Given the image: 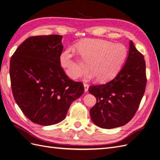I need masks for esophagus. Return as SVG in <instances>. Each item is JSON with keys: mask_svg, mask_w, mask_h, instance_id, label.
Listing matches in <instances>:
<instances>
[{"mask_svg": "<svg viewBox=\"0 0 160 160\" xmlns=\"http://www.w3.org/2000/svg\"><path fill=\"white\" fill-rule=\"evenodd\" d=\"M84 91L85 92H87L88 90V87H89L88 85L86 83H84Z\"/></svg>", "mask_w": 160, "mask_h": 160, "instance_id": "34e87169", "label": "esophagus"}]
</instances>
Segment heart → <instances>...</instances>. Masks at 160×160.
I'll return each mask as SVG.
<instances>
[{"instance_id": "1", "label": "heart", "mask_w": 160, "mask_h": 160, "mask_svg": "<svg viewBox=\"0 0 160 160\" xmlns=\"http://www.w3.org/2000/svg\"><path fill=\"white\" fill-rule=\"evenodd\" d=\"M78 52L84 65L77 60L71 49H66L60 56V64L66 75L77 80L90 70V78L96 76L97 81L105 82L119 72L127 56V49L122 44H114L100 39H87L77 46Z\"/></svg>"}]
</instances>
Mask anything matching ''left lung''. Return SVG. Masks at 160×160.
<instances>
[{
	"mask_svg": "<svg viewBox=\"0 0 160 160\" xmlns=\"http://www.w3.org/2000/svg\"><path fill=\"white\" fill-rule=\"evenodd\" d=\"M146 82L144 57L131 40L125 64L115 78L105 84L89 87L96 98L90 110L92 121L104 129L126 124L138 109Z\"/></svg>",
	"mask_w": 160,
	"mask_h": 160,
	"instance_id": "8db88e82",
	"label": "left lung"
}]
</instances>
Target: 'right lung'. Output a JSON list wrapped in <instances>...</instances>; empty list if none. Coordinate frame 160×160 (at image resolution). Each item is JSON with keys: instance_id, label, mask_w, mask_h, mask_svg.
<instances>
[{"instance_id": "right-lung-1", "label": "right lung", "mask_w": 160, "mask_h": 160, "mask_svg": "<svg viewBox=\"0 0 160 160\" xmlns=\"http://www.w3.org/2000/svg\"><path fill=\"white\" fill-rule=\"evenodd\" d=\"M62 39L58 34L30 37L10 61L15 102L30 121L42 126L64 120L72 103L84 91L83 84L70 80L60 66Z\"/></svg>"}]
</instances>
